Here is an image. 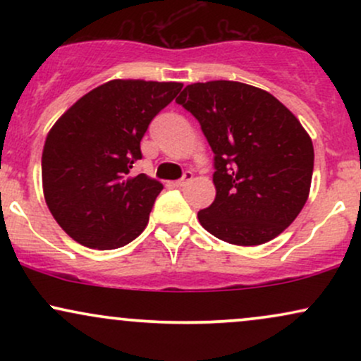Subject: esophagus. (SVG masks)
<instances>
[{
  "label": "esophagus",
  "mask_w": 361,
  "mask_h": 361,
  "mask_svg": "<svg viewBox=\"0 0 361 361\" xmlns=\"http://www.w3.org/2000/svg\"><path fill=\"white\" fill-rule=\"evenodd\" d=\"M193 180V173L192 171H186L185 175H183V178H181V180H178V181H175V185L176 186H185L186 183H188V181H192Z\"/></svg>",
  "instance_id": "34e87169"
}]
</instances>
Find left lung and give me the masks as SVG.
<instances>
[{
  "label": "left lung",
  "instance_id": "1",
  "mask_svg": "<svg viewBox=\"0 0 361 361\" xmlns=\"http://www.w3.org/2000/svg\"><path fill=\"white\" fill-rule=\"evenodd\" d=\"M176 103L200 122L215 154V200L202 227L235 246L264 244L295 221L310 192L314 146L268 91L239 81L193 82Z\"/></svg>",
  "mask_w": 361,
  "mask_h": 361
}]
</instances>
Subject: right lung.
<instances>
[{
	"mask_svg": "<svg viewBox=\"0 0 361 361\" xmlns=\"http://www.w3.org/2000/svg\"><path fill=\"white\" fill-rule=\"evenodd\" d=\"M181 82L111 80L57 118L42 151L49 210L69 238L93 250H117L146 229L163 185L144 173L140 139Z\"/></svg>",
	"mask_w": 361,
	"mask_h": 361,
	"instance_id": "add662e5",
	"label": "right lung"
}]
</instances>
